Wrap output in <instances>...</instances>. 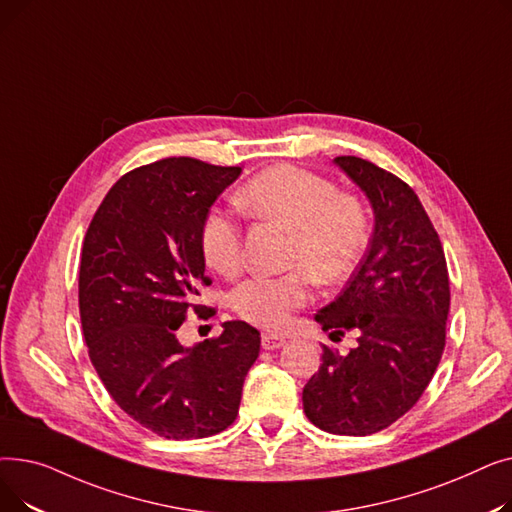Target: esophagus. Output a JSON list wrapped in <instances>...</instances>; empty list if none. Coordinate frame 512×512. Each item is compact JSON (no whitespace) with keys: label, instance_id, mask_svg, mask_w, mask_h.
Masks as SVG:
<instances>
[{"label":"esophagus","instance_id":"1","mask_svg":"<svg viewBox=\"0 0 512 512\" xmlns=\"http://www.w3.org/2000/svg\"><path fill=\"white\" fill-rule=\"evenodd\" d=\"M282 344H286L284 336H278V334H263L261 336V346L265 348V351H274V348H280Z\"/></svg>","mask_w":512,"mask_h":512}]
</instances>
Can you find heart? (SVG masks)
<instances>
[{
    "instance_id": "b5f03b06",
    "label": "heart",
    "mask_w": 512,
    "mask_h": 512,
    "mask_svg": "<svg viewBox=\"0 0 512 512\" xmlns=\"http://www.w3.org/2000/svg\"><path fill=\"white\" fill-rule=\"evenodd\" d=\"M236 203L259 220L292 230L288 267L282 276H255L236 286L230 307L259 328H284L292 313L311 301L313 282L334 286L351 276L371 240L365 203L338 193L324 176L280 164L255 174L236 193ZM201 251L211 270L232 278L242 265V228L232 213L215 209L201 226Z\"/></svg>"
}]
</instances>
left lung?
I'll list each match as a JSON object with an SVG mask.
<instances>
[{
  "mask_svg": "<svg viewBox=\"0 0 512 512\" xmlns=\"http://www.w3.org/2000/svg\"><path fill=\"white\" fill-rule=\"evenodd\" d=\"M334 161L369 197L375 230L346 288L315 315L332 338L353 330L357 346L338 355L324 344L303 409L324 432L369 436L411 411L434 378L446 344L448 267L405 180L355 155Z\"/></svg>",
  "mask_w": 512,
  "mask_h": 512,
  "instance_id": "obj_1",
  "label": "left lung"
}]
</instances>
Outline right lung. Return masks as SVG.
Masks as SVG:
<instances>
[{"label": "right lung", "instance_id": "obj_1", "mask_svg": "<svg viewBox=\"0 0 512 512\" xmlns=\"http://www.w3.org/2000/svg\"><path fill=\"white\" fill-rule=\"evenodd\" d=\"M240 174L195 157H166L124 174L83 242L78 309L91 363L116 405L166 440L220 434L238 415L261 336L245 321L193 348L176 334L209 286L201 226Z\"/></svg>", "mask_w": 512, "mask_h": 512}]
</instances>
